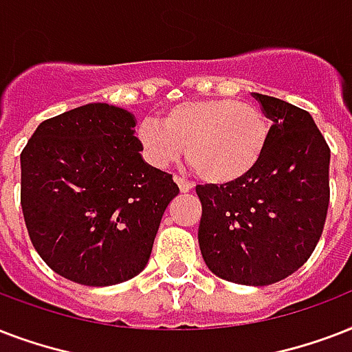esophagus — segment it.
<instances>
[{
	"mask_svg": "<svg viewBox=\"0 0 352 352\" xmlns=\"http://www.w3.org/2000/svg\"><path fill=\"white\" fill-rule=\"evenodd\" d=\"M174 182L178 184V187H179V190H182V192H189V190L192 189V184H190L189 179L182 178V176H174Z\"/></svg>",
	"mask_w": 352,
	"mask_h": 352,
	"instance_id": "34e87169",
	"label": "esophagus"
}]
</instances>
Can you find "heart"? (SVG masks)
<instances>
[{
  "mask_svg": "<svg viewBox=\"0 0 352 352\" xmlns=\"http://www.w3.org/2000/svg\"><path fill=\"white\" fill-rule=\"evenodd\" d=\"M135 139L152 167H168L185 148L187 162L201 179L224 185L248 176L263 160L270 121L261 106L248 100H185L162 121L145 117Z\"/></svg>",
  "mask_w": 352,
  "mask_h": 352,
  "instance_id": "b5f03b06",
  "label": "heart"
}]
</instances>
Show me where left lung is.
Segmentation results:
<instances>
[{
    "label": "left lung",
    "instance_id": "left-lung-1",
    "mask_svg": "<svg viewBox=\"0 0 352 352\" xmlns=\"http://www.w3.org/2000/svg\"><path fill=\"white\" fill-rule=\"evenodd\" d=\"M274 124L263 160L244 178L198 185L201 257L222 279L266 287L303 266L329 209L331 148L309 111L253 94Z\"/></svg>",
    "mask_w": 352,
    "mask_h": 352
}]
</instances>
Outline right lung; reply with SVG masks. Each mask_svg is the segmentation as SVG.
<instances>
[{"mask_svg":"<svg viewBox=\"0 0 352 352\" xmlns=\"http://www.w3.org/2000/svg\"><path fill=\"white\" fill-rule=\"evenodd\" d=\"M130 111L106 102L45 119L21 151V211L38 255L65 279L110 287L145 268L173 174L143 162Z\"/></svg>","mask_w":352,"mask_h":352,"instance_id":"1","label":"right lung"}]
</instances>
